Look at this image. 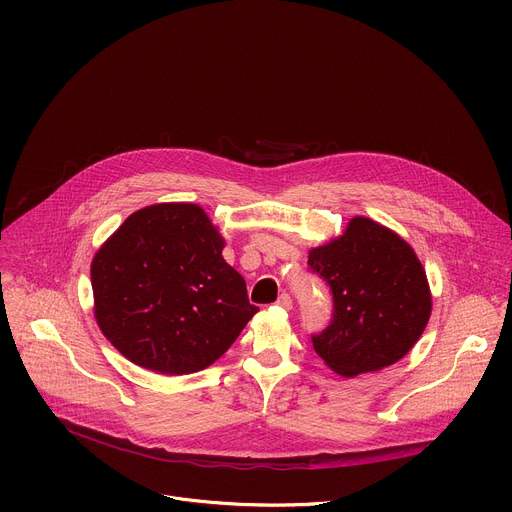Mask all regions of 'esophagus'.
<instances>
[{
  "label": "esophagus",
  "mask_w": 512,
  "mask_h": 512,
  "mask_svg": "<svg viewBox=\"0 0 512 512\" xmlns=\"http://www.w3.org/2000/svg\"><path fill=\"white\" fill-rule=\"evenodd\" d=\"M277 306L283 308V310H291V298L287 294H281L279 300H277Z\"/></svg>",
  "instance_id": "1"
}]
</instances>
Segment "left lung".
<instances>
[{"label":"left lung","mask_w":512,"mask_h":512,"mask_svg":"<svg viewBox=\"0 0 512 512\" xmlns=\"http://www.w3.org/2000/svg\"><path fill=\"white\" fill-rule=\"evenodd\" d=\"M312 271L332 289L330 326L314 350L340 377L381 371L421 338L431 289L411 245L373 218L354 216L342 235L308 253Z\"/></svg>","instance_id":"left-lung-1"}]
</instances>
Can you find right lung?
<instances>
[{"mask_svg": "<svg viewBox=\"0 0 512 512\" xmlns=\"http://www.w3.org/2000/svg\"><path fill=\"white\" fill-rule=\"evenodd\" d=\"M204 208L160 202L135 210L91 263L95 320L133 364L190 375L221 358L259 312Z\"/></svg>", "mask_w": 512, "mask_h": 512, "instance_id": "obj_1", "label": "right lung"}]
</instances>
